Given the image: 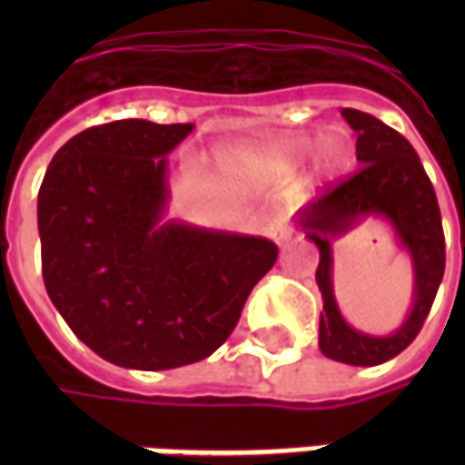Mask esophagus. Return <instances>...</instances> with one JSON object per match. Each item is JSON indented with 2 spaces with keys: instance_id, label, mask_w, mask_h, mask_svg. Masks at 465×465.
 I'll list each match as a JSON object with an SVG mask.
<instances>
[{
  "instance_id": "1",
  "label": "esophagus",
  "mask_w": 465,
  "mask_h": 465,
  "mask_svg": "<svg viewBox=\"0 0 465 465\" xmlns=\"http://www.w3.org/2000/svg\"><path fill=\"white\" fill-rule=\"evenodd\" d=\"M269 236H272L273 242L279 243V246H283V243L292 239V229H289L283 222H273L272 226H269Z\"/></svg>"
}]
</instances>
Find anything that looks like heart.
<instances>
[{
  "instance_id": "1",
  "label": "heart",
  "mask_w": 465,
  "mask_h": 465,
  "mask_svg": "<svg viewBox=\"0 0 465 465\" xmlns=\"http://www.w3.org/2000/svg\"><path fill=\"white\" fill-rule=\"evenodd\" d=\"M313 149V159L323 176H331L349 159V142L341 132L323 134L313 146L312 134H289L263 146H232L222 153V169L233 182L269 186L296 172Z\"/></svg>"
}]
</instances>
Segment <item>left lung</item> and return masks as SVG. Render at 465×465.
<instances>
[{
  "mask_svg": "<svg viewBox=\"0 0 465 465\" xmlns=\"http://www.w3.org/2000/svg\"><path fill=\"white\" fill-rule=\"evenodd\" d=\"M356 136V159L361 169L322 199L296 212V226L319 249L316 283L323 299L319 319V349L326 359L349 366H379L399 356L416 336L436 299L446 243L440 229L436 192L413 152L396 129L359 109H341ZM366 218L386 221L401 251L410 256L414 289L411 309L399 330L369 334L353 330L342 319L332 293V242Z\"/></svg>",
  "mask_w": 465,
  "mask_h": 465,
  "instance_id": "8db88e82",
  "label": "left lung"
}]
</instances>
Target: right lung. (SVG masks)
<instances>
[{"mask_svg": "<svg viewBox=\"0 0 465 465\" xmlns=\"http://www.w3.org/2000/svg\"><path fill=\"white\" fill-rule=\"evenodd\" d=\"M193 124L92 126L54 153L36 202L54 309L114 366L179 369L212 356L276 246L263 236L163 219L169 153Z\"/></svg>", "mask_w": 465, "mask_h": 465, "instance_id": "1", "label": "right lung"}]
</instances>
